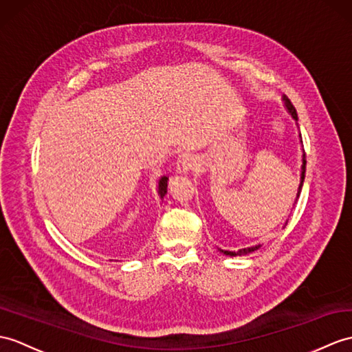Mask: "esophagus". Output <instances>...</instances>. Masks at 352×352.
Wrapping results in <instances>:
<instances>
[{"mask_svg":"<svg viewBox=\"0 0 352 352\" xmlns=\"http://www.w3.org/2000/svg\"><path fill=\"white\" fill-rule=\"evenodd\" d=\"M196 166H198V159H196L190 153L182 154V156H179L177 160V173L178 174L189 173V170L195 169Z\"/></svg>","mask_w":352,"mask_h":352,"instance_id":"esophagus-1","label":"esophagus"}]
</instances>
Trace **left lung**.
Instances as JSON below:
<instances>
[{
	"label": "left lung",
	"mask_w": 352,
	"mask_h": 352,
	"mask_svg": "<svg viewBox=\"0 0 352 352\" xmlns=\"http://www.w3.org/2000/svg\"><path fill=\"white\" fill-rule=\"evenodd\" d=\"M283 100H285V106H287L288 111L291 112L292 118L297 121V111L296 108H294V104L291 103V100L288 99L287 96L283 94ZM305 174H306V154L303 156V165H301V183H300V187H298V192H297V198L300 196V192H301V187H303V182H305ZM261 246H255V248H248V249H240L239 252H230V250H222L225 255H230V256H241V255H248V253L250 252H255L258 250Z\"/></svg>",
	"instance_id": "1"
}]
</instances>
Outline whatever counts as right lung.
I'll return each instance as SVG.
<instances>
[{
  "mask_svg": "<svg viewBox=\"0 0 352 352\" xmlns=\"http://www.w3.org/2000/svg\"><path fill=\"white\" fill-rule=\"evenodd\" d=\"M166 192H168V177H162L160 182H159V195H160V198H163Z\"/></svg>",
  "mask_w": 352,
  "mask_h": 352,
  "instance_id": "add662e5",
  "label": "right lung"
}]
</instances>
